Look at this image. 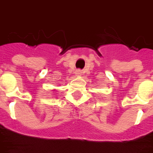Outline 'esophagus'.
<instances>
[{
  "instance_id": "esophagus-1",
  "label": "esophagus",
  "mask_w": 153,
  "mask_h": 153,
  "mask_svg": "<svg viewBox=\"0 0 153 153\" xmlns=\"http://www.w3.org/2000/svg\"><path fill=\"white\" fill-rule=\"evenodd\" d=\"M81 74H82V72H81L80 69H77L76 71H75V74L78 75V76H79V75H81Z\"/></svg>"
}]
</instances>
